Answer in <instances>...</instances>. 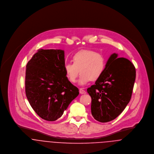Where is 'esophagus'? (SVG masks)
I'll list each match as a JSON object with an SVG mask.
<instances>
[{"mask_svg":"<svg viewBox=\"0 0 154 154\" xmlns=\"http://www.w3.org/2000/svg\"><path fill=\"white\" fill-rule=\"evenodd\" d=\"M79 92H80L81 94H86V91L83 88H80L79 89Z\"/></svg>","mask_w":154,"mask_h":154,"instance_id":"esophagus-1","label":"esophagus"}]
</instances>
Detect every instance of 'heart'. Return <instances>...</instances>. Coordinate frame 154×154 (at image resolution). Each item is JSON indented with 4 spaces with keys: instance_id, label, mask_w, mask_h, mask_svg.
Here are the masks:
<instances>
[{
    "instance_id": "b5f03b06",
    "label": "heart",
    "mask_w": 154,
    "mask_h": 154,
    "mask_svg": "<svg viewBox=\"0 0 154 154\" xmlns=\"http://www.w3.org/2000/svg\"><path fill=\"white\" fill-rule=\"evenodd\" d=\"M72 62H66L64 70L66 78L72 83H75L79 75L80 85H84L91 81L98 80L103 75L106 65L104 56L92 50H82L76 52L72 57Z\"/></svg>"
}]
</instances>
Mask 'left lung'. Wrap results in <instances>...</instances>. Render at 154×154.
I'll list each match as a JSON object with an SVG mask.
<instances>
[{
	"label": "left lung",
	"mask_w": 154,
	"mask_h": 154,
	"mask_svg": "<svg viewBox=\"0 0 154 154\" xmlns=\"http://www.w3.org/2000/svg\"><path fill=\"white\" fill-rule=\"evenodd\" d=\"M136 78L132 62L114 53L109 59L101 76L87 89L91 97V114L102 123L118 117L128 104Z\"/></svg>",
	"instance_id": "1"
}]
</instances>
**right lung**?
Wrapping results in <instances>:
<instances>
[{"instance_id":"right-lung-1","label":"right lung","mask_w":154,"mask_h":154,"mask_svg":"<svg viewBox=\"0 0 154 154\" xmlns=\"http://www.w3.org/2000/svg\"><path fill=\"white\" fill-rule=\"evenodd\" d=\"M64 65L63 50L40 49L26 66V98L37 115L47 121L60 118L79 93L66 78Z\"/></svg>"}]
</instances>
